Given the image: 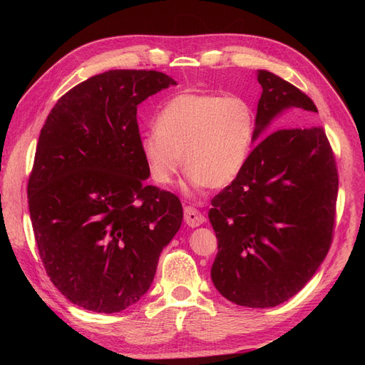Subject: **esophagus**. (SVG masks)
<instances>
[{
	"label": "esophagus",
	"instance_id": "esophagus-1",
	"mask_svg": "<svg viewBox=\"0 0 365 365\" xmlns=\"http://www.w3.org/2000/svg\"><path fill=\"white\" fill-rule=\"evenodd\" d=\"M184 220L189 227H200L201 224L205 222V216L200 212V210L195 207H185L184 208Z\"/></svg>",
	"mask_w": 365,
	"mask_h": 365
}]
</instances>
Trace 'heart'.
Masks as SVG:
<instances>
[{"instance_id":"heart-1","label":"heart","mask_w":365,"mask_h":365,"mask_svg":"<svg viewBox=\"0 0 365 365\" xmlns=\"http://www.w3.org/2000/svg\"><path fill=\"white\" fill-rule=\"evenodd\" d=\"M141 140L150 178L168 185L184 168L192 187L222 189L245 169L256 137V115L239 96L181 93L172 97Z\"/></svg>"}]
</instances>
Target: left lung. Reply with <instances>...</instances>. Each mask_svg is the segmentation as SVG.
<instances>
[{"label":"left lung","instance_id":"obj_1","mask_svg":"<svg viewBox=\"0 0 365 365\" xmlns=\"http://www.w3.org/2000/svg\"><path fill=\"white\" fill-rule=\"evenodd\" d=\"M262 97L256 140L245 169L219 192L208 212L217 237L212 267L216 289L247 307L289 300L332 245L338 170L322 126H288L318 113L312 98L269 71L257 70Z\"/></svg>","mask_w":365,"mask_h":365}]
</instances>
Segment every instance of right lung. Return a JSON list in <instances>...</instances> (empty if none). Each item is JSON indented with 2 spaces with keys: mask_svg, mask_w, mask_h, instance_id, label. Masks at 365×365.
Segmentation results:
<instances>
[{
  "mask_svg": "<svg viewBox=\"0 0 365 365\" xmlns=\"http://www.w3.org/2000/svg\"><path fill=\"white\" fill-rule=\"evenodd\" d=\"M176 85L153 70H111L76 85L43 123L27 184L43 268L68 300L114 314L145 295L182 222L180 197L146 185L137 108Z\"/></svg>",
  "mask_w": 365,
  "mask_h": 365,
  "instance_id": "right-lung-1",
  "label": "right lung"
}]
</instances>
